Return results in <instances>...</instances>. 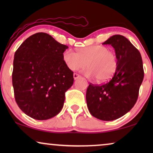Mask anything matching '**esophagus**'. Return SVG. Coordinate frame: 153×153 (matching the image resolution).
Segmentation results:
<instances>
[{"mask_svg":"<svg viewBox=\"0 0 153 153\" xmlns=\"http://www.w3.org/2000/svg\"><path fill=\"white\" fill-rule=\"evenodd\" d=\"M79 77H81L80 75H79L78 74H76V73H74V79L76 80V79H77L78 78H79Z\"/></svg>","mask_w":153,"mask_h":153,"instance_id":"esophagus-1","label":"esophagus"}]
</instances>
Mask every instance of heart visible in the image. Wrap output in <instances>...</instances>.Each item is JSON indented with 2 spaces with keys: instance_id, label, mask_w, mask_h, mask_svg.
<instances>
[{
  "instance_id": "heart-1",
  "label": "heart",
  "mask_w": 153,
  "mask_h": 153,
  "mask_svg": "<svg viewBox=\"0 0 153 153\" xmlns=\"http://www.w3.org/2000/svg\"><path fill=\"white\" fill-rule=\"evenodd\" d=\"M62 60L72 71L88 65L83 70L86 76H95L98 82H106L114 76L118 67V60L114 52L102 45L79 48L77 53L67 49L62 53Z\"/></svg>"
}]
</instances>
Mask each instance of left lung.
Returning a JSON list of instances; mask_svg holds the SVG:
<instances>
[{"instance_id":"8db88e82","label":"left lung","mask_w":153,"mask_h":153,"mask_svg":"<svg viewBox=\"0 0 153 153\" xmlns=\"http://www.w3.org/2000/svg\"><path fill=\"white\" fill-rule=\"evenodd\" d=\"M103 45L114 48L118 67L108 82L101 85L90 83L86 102L92 116L110 121L123 116L134 106L144 72L141 53L125 37L113 35Z\"/></svg>"}]
</instances>
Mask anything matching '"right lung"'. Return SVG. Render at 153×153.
Returning <instances> with one entry per match:
<instances>
[{
	"label": "right lung",
	"instance_id": "add662e5",
	"mask_svg": "<svg viewBox=\"0 0 153 153\" xmlns=\"http://www.w3.org/2000/svg\"><path fill=\"white\" fill-rule=\"evenodd\" d=\"M68 47L45 33L31 35L14 54L12 85L16 104L35 120L51 118L63 106L73 72L62 60Z\"/></svg>",
	"mask_w": 153,
	"mask_h": 153
}]
</instances>
